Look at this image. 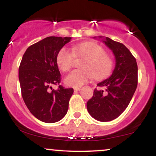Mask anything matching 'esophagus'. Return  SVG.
Masks as SVG:
<instances>
[{"mask_svg":"<svg viewBox=\"0 0 156 156\" xmlns=\"http://www.w3.org/2000/svg\"><path fill=\"white\" fill-rule=\"evenodd\" d=\"M80 89H81V87H75V88H74V90H75V91H80Z\"/></svg>","mask_w":156,"mask_h":156,"instance_id":"obj_1","label":"esophagus"}]
</instances>
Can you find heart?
<instances>
[{"instance_id":"b5f03b06","label":"heart","mask_w":156,"mask_h":156,"mask_svg":"<svg viewBox=\"0 0 156 156\" xmlns=\"http://www.w3.org/2000/svg\"><path fill=\"white\" fill-rule=\"evenodd\" d=\"M72 50L62 48L56 57L58 67L63 72H67L73 67L76 56L85 57L82 68L74 69L65 78V83L72 87H80L88 82L92 76L101 79L108 76L112 69V61L106 55L105 49L94 42H83L72 47Z\"/></svg>"}]
</instances>
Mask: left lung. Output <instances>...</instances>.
Returning a JSON list of instances; mask_svg holds the SVG:
<instances>
[{"instance_id": "left-lung-1", "label": "left lung", "mask_w": 156, "mask_h": 156, "mask_svg": "<svg viewBox=\"0 0 156 156\" xmlns=\"http://www.w3.org/2000/svg\"><path fill=\"white\" fill-rule=\"evenodd\" d=\"M105 44L113 51L116 66L108 78L98 83L87 110L93 118L101 122L116 119L129 105L137 87L136 60L122 43L105 37Z\"/></svg>"}]
</instances>
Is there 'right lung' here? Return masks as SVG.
<instances>
[{
    "label": "right lung",
    "instance_id": "obj_1",
    "mask_svg": "<svg viewBox=\"0 0 156 156\" xmlns=\"http://www.w3.org/2000/svg\"><path fill=\"white\" fill-rule=\"evenodd\" d=\"M71 37H48L27 48L19 67L21 94L36 118L47 123L61 120L67 114L73 88L60 85L56 62L58 51ZM53 85H58L53 90Z\"/></svg>",
    "mask_w": 156,
    "mask_h": 156
}]
</instances>
